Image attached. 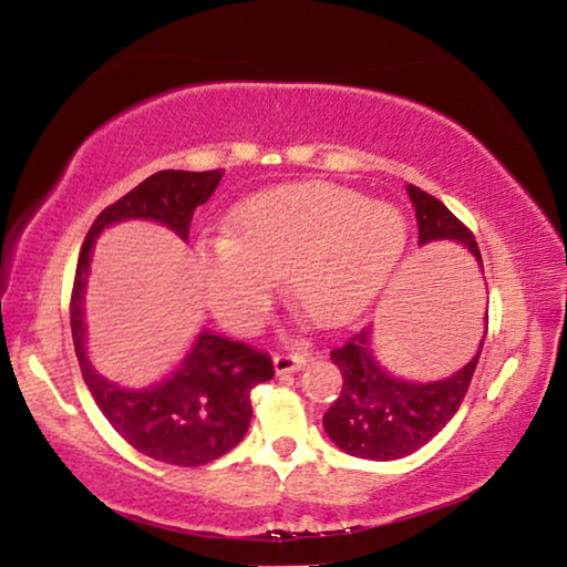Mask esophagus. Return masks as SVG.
Wrapping results in <instances>:
<instances>
[{"mask_svg": "<svg viewBox=\"0 0 567 567\" xmlns=\"http://www.w3.org/2000/svg\"><path fill=\"white\" fill-rule=\"evenodd\" d=\"M312 360V352L310 350H295V352H277L272 362H275V370L277 375H285V372H297L302 370L307 362Z\"/></svg>", "mask_w": 567, "mask_h": 567, "instance_id": "1", "label": "esophagus"}]
</instances>
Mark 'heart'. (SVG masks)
I'll return each mask as SVG.
<instances>
[{
	"instance_id": "b5f03b06",
	"label": "heart",
	"mask_w": 567,
	"mask_h": 567,
	"mask_svg": "<svg viewBox=\"0 0 567 567\" xmlns=\"http://www.w3.org/2000/svg\"><path fill=\"white\" fill-rule=\"evenodd\" d=\"M405 245L398 207L328 182H292L245 199L227 233L205 237L197 272L207 305L229 330L260 328L280 275L292 300L330 328L375 300Z\"/></svg>"
}]
</instances>
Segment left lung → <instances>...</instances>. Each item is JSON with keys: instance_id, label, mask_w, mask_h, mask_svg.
Listing matches in <instances>:
<instances>
[{"instance_id": "8db88e82", "label": "left lung", "mask_w": 567, "mask_h": 567, "mask_svg": "<svg viewBox=\"0 0 567 567\" xmlns=\"http://www.w3.org/2000/svg\"><path fill=\"white\" fill-rule=\"evenodd\" d=\"M408 195L415 205L420 245L453 239L465 245L467 252L483 267L473 233L437 197L415 185L408 187ZM480 350H483V342L475 358L455 375L437 382H410L390 375L375 360L372 328L354 332L330 352L332 362L342 372V390L340 398L324 412V433L344 453L364 460H398L415 453L457 412L460 402L467 395Z\"/></svg>"}]
</instances>
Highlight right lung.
I'll list each match as a JSON object with an SVG mask.
<instances>
[{
  "instance_id": "obj_1",
  "label": "right lung",
  "mask_w": 567,
  "mask_h": 567,
  "mask_svg": "<svg viewBox=\"0 0 567 567\" xmlns=\"http://www.w3.org/2000/svg\"><path fill=\"white\" fill-rule=\"evenodd\" d=\"M219 179L223 169H162L104 207L84 237L72 287L74 352L102 415L142 455L179 467L213 463L245 437L252 420L249 395L275 375L270 354L245 342L199 332L187 358L165 382L145 390H122L104 380L84 352V285L94 239L104 227L122 219H155L187 239L192 215L213 197Z\"/></svg>"
}]
</instances>
